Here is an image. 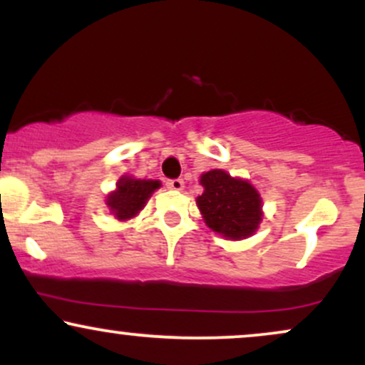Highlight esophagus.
<instances>
[{"mask_svg": "<svg viewBox=\"0 0 365 365\" xmlns=\"http://www.w3.org/2000/svg\"><path fill=\"white\" fill-rule=\"evenodd\" d=\"M166 185H168V188H171V190H183V180L182 178H175V180H168L166 182Z\"/></svg>", "mask_w": 365, "mask_h": 365, "instance_id": "34e87169", "label": "esophagus"}]
</instances>
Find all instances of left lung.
<instances>
[{"instance_id":"1","label":"left lung","mask_w":365,"mask_h":365,"mask_svg":"<svg viewBox=\"0 0 365 365\" xmlns=\"http://www.w3.org/2000/svg\"><path fill=\"white\" fill-rule=\"evenodd\" d=\"M200 185L204 192L197 197V207L212 232L230 240L254 235L262 221V199L247 180L211 170L200 177Z\"/></svg>"}]
</instances>
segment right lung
Wrapping results in <instances>:
<instances>
[{
  "label": "right lung",
  "mask_w": 365,
  "mask_h": 365,
  "mask_svg": "<svg viewBox=\"0 0 365 365\" xmlns=\"http://www.w3.org/2000/svg\"><path fill=\"white\" fill-rule=\"evenodd\" d=\"M159 187L161 183L158 180H139L125 175L116 183V190L106 197V206L116 220L127 221L139 215L153 192Z\"/></svg>",
  "instance_id": "add662e5"
}]
</instances>
